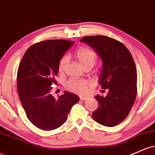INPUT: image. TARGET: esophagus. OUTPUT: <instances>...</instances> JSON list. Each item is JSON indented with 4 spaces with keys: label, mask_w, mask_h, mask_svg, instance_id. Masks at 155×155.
Returning <instances> with one entry per match:
<instances>
[{
    "label": "esophagus",
    "mask_w": 155,
    "mask_h": 155,
    "mask_svg": "<svg viewBox=\"0 0 155 155\" xmlns=\"http://www.w3.org/2000/svg\"><path fill=\"white\" fill-rule=\"evenodd\" d=\"M87 99V97L85 96H80V100L81 101H85V100Z\"/></svg>",
    "instance_id": "1"
}]
</instances>
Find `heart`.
<instances>
[{"instance_id":"heart-1","label":"heart","mask_w":155,"mask_h":155,"mask_svg":"<svg viewBox=\"0 0 155 155\" xmlns=\"http://www.w3.org/2000/svg\"><path fill=\"white\" fill-rule=\"evenodd\" d=\"M74 56L84 68L90 67V66L93 67L96 63L97 59L96 52L85 46L79 48L75 51ZM68 59L67 56H64L60 59L59 63V73H63L66 64L68 63ZM91 87V82L86 80H81V79H70L65 84V87L69 91L81 95L87 94L89 92Z\"/></svg>"}]
</instances>
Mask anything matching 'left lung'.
I'll list each match as a JSON object with an SVG mask.
<instances>
[{
	"instance_id": "left-lung-1",
	"label": "left lung",
	"mask_w": 155,
	"mask_h": 155,
	"mask_svg": "<svg viewBox=\"0 0 155 155\" xmlns=\"http://www.w3.org/2000/svg\"><path fill=\"white\" fill-rule=\"evenodd\" d=\"M80 41L93 47L102 59L99 77L106 96H97L98 107L93 118L100 124L115 127L128 116L137 96V71L132 56L118 40L107 36L84 37Z\"/></svg>"
}]
</instances>
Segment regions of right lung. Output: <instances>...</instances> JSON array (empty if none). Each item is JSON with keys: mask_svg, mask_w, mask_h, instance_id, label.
I'll use <instances>...</instances> for the list:
<instances>
[{"mask_svg": "<svg viewBox=\"0 0 155 155\" xmlns=\"http://www.w3.org/2000/svg\"><path fill=\"white\" fill-rule=\"evenodd\" d=\"M74 41L48 40L34 44L25 53L17 74L20 102L28 120L40 130L59 128L66 121L79 97L64 92L56 100L51 84L59 71V63Z\"/></svg>", "mask_w": 155, "mask_h": 155, "instance_id": "right-lung-1", "label": "right lung"}]
</instances>
